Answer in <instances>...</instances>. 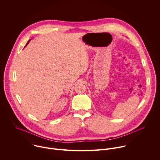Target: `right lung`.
I'll return each instance as SVG.
<instances>
[{
    "label": "right lung",
    "instance_id": "1",
    "mask_svg": "<svg viewBox=\"0 0 160 160\" xmlns=\"http://www.w3.org/2000/svg\"><path fill=\"white\" fill-rule=\"evenodd\" d=\"M30 40H28V42H27V44H26V45H28V43H29V42H30ZM26 45H25V46H26Z\"/></svg>",
    "mask_w": 160,
    "mask_h": 160
}]
</instances>
